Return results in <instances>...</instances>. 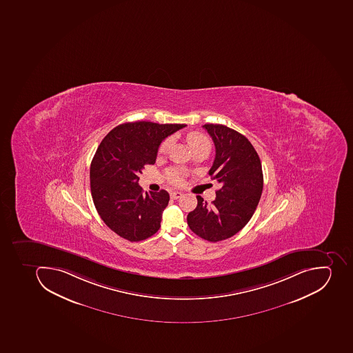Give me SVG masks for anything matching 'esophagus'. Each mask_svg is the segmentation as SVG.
Listing matches in <instances>:
<instances>
[{"label": "esophagus", "instance_id": "1", "mask_svg": "<svg viewBox=\"0 0 353 353\" xmlns=\"http://www.w3.org/2000/svg\"><path fill=\"white\" fill-rule=\"evenodd\" d=\"M170 196H171V199H173V200H176V199L182 196V193L179 192V191H173V192L170 193Z\"/></svg>", "mask_w": 353, "mask_h": 353}]
</instances>
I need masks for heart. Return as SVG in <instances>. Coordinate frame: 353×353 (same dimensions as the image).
<instances>
[{"mask_svg":"<svg viewBox=\"0 0 353 353\" xmlns=\"http://www.w3.org/2000/svg\"><path fill=\"white\" fill-rule=\"evenodd\" d=\"M187 142L189 144L190 148L192 149V151L195 150L201 149V148H210L209 139L205 135L202 134L200 132H191L187 135ZM172 144V140L171 139H166L162 143H161L160 149L159 152L166 153L169 151L170 146ZM168 178H169L170 182L175 185L183 182L184 171L180 169H170L168 171Z\"/></svg>","mask_w":353,"mask_h":353,"instance_id":"obj_1","label":"heart"}]
</instances>
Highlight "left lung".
<instances>
[{
	"mask_svg": "<svg viewBox=\"0 0 353 353\" xmlns=\"http://www.w3.org/2000/svg\"><path fill=\"white\" fill-rule=\"evenodd\" d=\"M203 128L214 142L209 175L219 189L211 203L198 195V205L187 220L200 238L218 242L236 234L252 218L263 190V173L258 153L244 135L222 124Z\"/></svg>",
	"mask_w": 353,
	"mask_h": 353,
	"instance_id": "8db88e82",
	"label": "left lung"
}]
</instances>
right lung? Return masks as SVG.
<instances>
[{
    "mask_svg": "<svg viewBox=\"0 0 353 353\" xmlns=\"http://www.w3.org/2000/svg\"><path fill=\"white\" fill-rule=\"evenodd\" d=\"M185 126L128 122L111 130L99 145L90 168L92 199L104 223L121 238L138 242L160 229L169 193L143 194L139 175L155 163L161 142Z\"/></svg>",
    "mask_w": 353,
    "mask_h": 353,
    "instance_id": "obj_1",
    "label": "right lung"
}]
</instances>
